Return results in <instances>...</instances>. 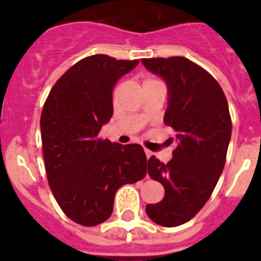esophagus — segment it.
<instances>
[{
  "label": "esophagus",
  "mask_w": 261,
  "mask_h": 261,
  "mask_svg": "<svg viewBox=\"0 0 261 261\" xmlns=\"http://www.w3.org/2000/svg\"><path fill=\"white\" fill-rule=\"evenodd\" d=\"M145 154H146L147 158H150V156H151V151L147 150V149H145Z\"/></svg>",
  "instance_id": "34e87169"
}]
</instances>
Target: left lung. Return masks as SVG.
I'll return each mask as SVG.
<instances>
[{
	"label": "left lung",
	"mask_w": 261,
	"mask_h": 261,
	"mask_svg": "<svg viewBox=\"0 0 261 261\" xmlns=\"http://www.w3.org/2000/svg\"><path fill=\"white\" fill-rule=\"evenodd\" d=\"M145 68L166 81L168 107L165 124L177 138L172 159L151 155L147 174L165 188V197L146 205L153 222L175 227L192 220L206 204L222 174L231 137V117L216 78L181 56L142 59Z\"/></svg>",
	"instance_id": "1"
}]
</instances>
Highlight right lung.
I'll list each match as a JSON object with an SVG mask.
<instances>
[{"instance_id":"1","label":"right lung","mask_w":261,"mask_h":261,"mask_svg":"<svg viewBox=\"0 0 261 261\" xmlns=\"http://www.w3.org/2000/svg\"><path fill=\"white\" fill-rule=\"evenodd\" d=\"M138 60L93 55L75 62L50 89L41 111V146L48 184L71 221L96 226L110 218L115 193L146 175L141 145L100 140L114 114L112 90Z\"/></svg>"}]
</instances>
